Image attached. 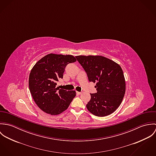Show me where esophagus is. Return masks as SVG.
I'll return each instance as SVG.
<instances>
[{
	"mask_svg": "<svg viewBox=\"0 0 156 156\" xmlns=\"http://www.w3.org/2000/svg\"><path fill=\"white\" fill-rule=\"evenodd\" d=\"M76 93L78 94V95H80L82 94V92H79V91H76Z\"/></svg>",
	"mask_w": 156,
	"mask_h": 156,
	"instance_id": "esophagus-1",
	"label": "esophagus"
}]
</instances>
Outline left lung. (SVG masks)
Instances as JSON below:
<instances>
[{
  "label": "left lung",
  "mask_w": 156,
  "mask_h": 156,
  "mask_svg": "<svg viewBox=\"0 0 156 156\" xmlns=\"http://www.w3.org/2000/svg\"><path fill=\"white\" fill-rule=\"evenodd\" d=\"M89 82L96 83L97 93L90 94L88 110L97 116H108L121 105L126 92V81L121 67L102 56H77Z\"/></svg>",
  "instance_id": "8db88e82"
}]
</instances>
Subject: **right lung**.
Wrapping results in <instances>:
<instances>
[{"instance_id": "add662e5", "label": "right lung", "mask_w": 156, "mask_h": 156, "mask_svg": "<svg viewBox=\"0 0 156 156\" xmlns=\"http://www.w3.org/2000/svg\"><path fill=\"white\" fill-rule=\"evenodd\" d=\"M76 61L73 55L50 53L33 67L29 78V87L37 105L43 111L56 115L65 111L76 96L75 90L67 91L56 87L63 78L65 68Z\"/></svg>"}]
</instances>
